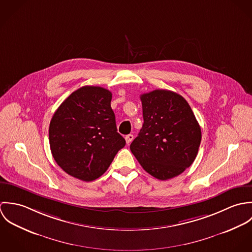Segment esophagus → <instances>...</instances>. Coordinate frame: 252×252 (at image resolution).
Listing matches in <instances>:
<instances>
[{"label":"esophagus","mask_w":252,"mask_h":252,"mask_svg":"<svg viewBox=\"0 0 252 252\" xmlns=\"http://www.w3.org/2000/svg\"><path fill=\"white\" fill-rule=\"evenodd\" d=\"M134 140V136L132 134H129L127 136H125V141H126V144H130L132 143V141Z\"/></svg>","instance_id":"obj_1"}]
</instances>
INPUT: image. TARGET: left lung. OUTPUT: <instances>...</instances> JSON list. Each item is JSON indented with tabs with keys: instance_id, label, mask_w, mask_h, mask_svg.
<instances>
[{
	"instance_id": "1",
	"label": "left lung",
	"mask_w": 252,
	"mask_h": 252,
	"mask_svg": "<svg viewBox=\"0 0 252 252\" xmlns=\"http://www.w3.org/2000/svg\"><path fill=\"white\" fill-rule=\"evenodd\" d=\"M144 124L130 145L144 170L158 180L173 179L194 162L201 127L180 94L156 89L141 95Z\"/></svg>"
}]
</instances>
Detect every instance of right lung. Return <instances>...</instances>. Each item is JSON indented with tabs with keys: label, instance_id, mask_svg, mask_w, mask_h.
<instances>
[{
	"label": "right lung",
	"instance_id": "1",
	"mask_svg": "<svg viewBox=\"0 0 252 252\" xmlns=\"http://www.w3.org/2000/svg\"><path fill=\"white\" fill-rule=\"evenodd\" d=\"M111 92L83 86L72 92L54 112L49 124V144L56 163L83 181L101 177L126 144L117 133L110 107Z\"/></svg>",
	"mask_w": 252,
	"mask_h": 252
}]
</instances>
